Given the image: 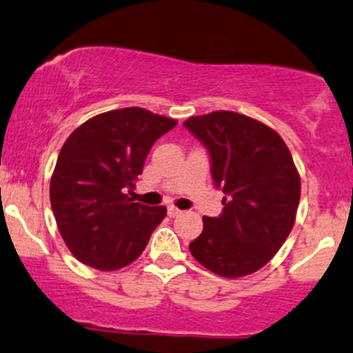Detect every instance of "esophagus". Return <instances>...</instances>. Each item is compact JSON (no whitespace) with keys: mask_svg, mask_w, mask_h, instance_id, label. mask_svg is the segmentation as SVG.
Listing matches in <instances>:
<instances>
[{"mask_svg":"<svg viewBox=\"0 0 353 353\" xmlns=\"http://www.w3.org/2000/svg\"><path fill=\"white\" fill-rule=\"evenodd\" d=\"M180 214H181L180 208H176V207H173V205H168V215H170V217H176V215H180Z\"/></svg>","mask_w":353,"mask_h":353,"instance_id":"34e87169","label":"esophagus"}]
</instances>
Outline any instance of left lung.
Masks as SVG:
<instances>
[{"instance_id": "left-lung-1", "label": "left lung", "mask_w": 353, "mask_h": 353, "mask_svg": "<svg viewBox=\"0 0 353 353\" xmlns=\"http://www.w3.org/2000/svg\"><path fill=\"white\" fill-rule=\"evenodd\" d=\"M183 126L210 154L215 187L225 193L219 217H203L192 256L223 278L266 266L296 219L301 193L290 150L274 130L232 111L192 116Z\"/></svg>"}]
</instances>
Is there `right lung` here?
Returning a JSON list of instances; mask_svg holds the SVG:
<instances>
[{"instance_id": "right-lung-1", "label": "right lung", "mask_w": 353, "mask_h": 353, "mask_svg": "<svg viewBox=\"0 0 353 353\" xmlns=\"http://www.w3.org/2000/svg\"><path fill=\"white\" fill-rule=\"evenodd\" d=\"M176 119L143 108L90 117L60 150L50 180L59 232L81 263L116 271L138 259L166 207L134 202V187L151 146Z\"/></svg>"}]
</instances>
